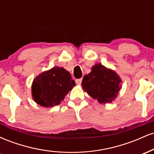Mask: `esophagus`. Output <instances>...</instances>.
Instances as JSON below:
<instances>
[{
  "label": "esophagus",
  "instance_id": "obj_1",
  "mask_svg": "<svg viewBox=\"0 0 154 154\" xmlns=\"http://www.w3.org/2000/svg\"><path fill=\"white\" fill-rule=\"evenodd\" d=\"M82 79H76V83H77V85H80L81 84V82H82Z\"/></svg>",
  "mask_w": 154,
  "mask_h": 154
}]
</instances>
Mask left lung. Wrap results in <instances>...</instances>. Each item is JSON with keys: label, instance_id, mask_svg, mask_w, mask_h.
Returning a JSON list of instances; mask_svg holds the SVG:
<instances>
[{"label": "left lung", "instance_id": "1", "mask_svg": "<svg viewBox=\"0 0 154 154\" xmlns=\"http://www.w3.org/2000/svg\"><path fill=\"white\" fill-rule=\"evenodd\" d=\"M122 79L115 71L101 63H95L91 72L84 76L83 90L100 103H110L116 99L122 89Z\"/></svg>", "mask_w": 154, "mask_h": 154}]
</instances>
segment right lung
Masks as SVG:
<instances>
[{"mask_svg":"<svg viewBox=\"0 0 154 154\" xmlns=\"http://www.w3.org/2000/svg\"><path fill=\"white\" fill-rule=\"evenodd\" d=\"M75 85L69 72L63 67L54 66L33 79L32 99L43 107L55 106L61 103Z\"/></svg>","mask_w":154,"mask_h":154,"instance_id":"right-lung-1","label":"right lung"}]
</instances>
